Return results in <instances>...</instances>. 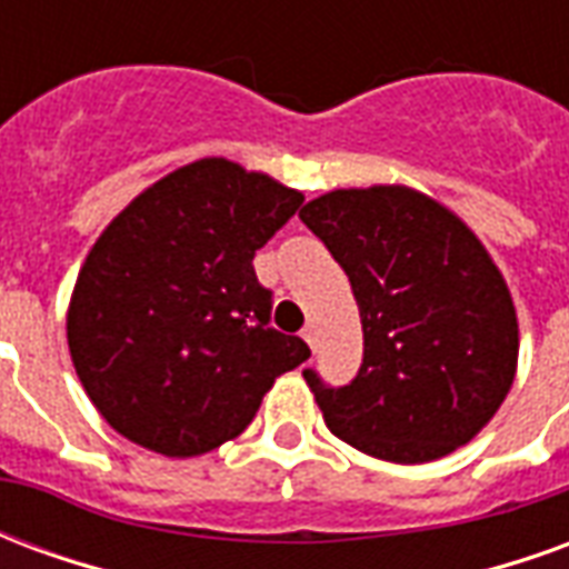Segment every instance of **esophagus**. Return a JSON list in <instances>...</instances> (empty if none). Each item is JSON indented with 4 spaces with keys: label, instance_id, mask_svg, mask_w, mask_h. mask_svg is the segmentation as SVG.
Masks as SVG:
<instances>
[{
    "label": "esophagus",
    "instance_id": "esophagus-1",
    "mask_svg": "<svg viewBox=\"0 0 569 569\" xmlns=\"http://www.w3.org/2000/svg\"><path fill=\"white\" fill-rule=\"evenodd\" d=\"M301 338L308 341L310 350H317V329H313V326H305V329H301Z\"/></svg>",
    "mask_w": 569,
    "mask_h": 569
}]
</instances>
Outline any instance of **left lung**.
<instances>
[{"label":"left lung","instance_id":"1","mask_svg":"<svg viewBox=\"0 0 569 569\" xmlns=\"http://www.w3.org/2000/svg\"><path fill=\"white\" fill-rule=\"evenodd\" d=\"M298 216L345 268L362 317L353 381L332 387L305 369L326 427L390 463L466 445L518 362L512 298L478 237L402 186L329 191Z\"/></svg>","mask_w":569,"mask_h":569}]
</instances>
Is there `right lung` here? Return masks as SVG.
Returning a JSON list of instances; mask_svg holds the SVG:
<instances>
[{
  "mask_svg": "<svg viewBox=\"0 0 569 569\" xmlns=\"http://www.w3.org/2000/svg\"><path fill=\"white\" fill-rule=\"evenodd\" d=\"M301 194L224 158L163 176L93 243L69 305V353L109 427L198 457L252 423L277 375L310 357L271 329L252 259Z\"/></svg>",
  "mask_w": 569,
  "mask_h": 569,
  "instance_id": "right-lung-1",
  "label": "right lung"
}]
</instances>
